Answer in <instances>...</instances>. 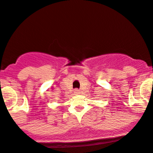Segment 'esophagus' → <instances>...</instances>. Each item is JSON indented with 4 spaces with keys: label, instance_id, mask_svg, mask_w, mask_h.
Segmentation results:
<instances>
[{
    "label": "esophagus",
    "instance_id": "obj_1",
    "mask_svg": "<svg viewBox=\"0 0 153 153\" xmlns=\"http://www.w3.org/2000/svg\"><path fill=\"white\" fill-rule=\"evenodd\" d=\"M75 94H80V91L78 90V89L75 90Z\"/></svg>",
    "mask_w": 153,
    "mask_h": 153
}]
</instances>
